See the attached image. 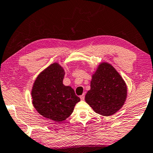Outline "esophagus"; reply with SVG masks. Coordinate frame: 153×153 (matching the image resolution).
Here are the masks:
<instances>
[{
  "mask_svg": "<svg viewBox=\"0 0 153 153\" xmlns=\"http://www.w3.org/2000/svg\"><path fill=\"white\" fill-rule=\"evenodd\" d=\"M80 99L82 101L84 100V99H85V94H82V95L80 96Z\"/></svg>",
  "mask_w": 153,
  "mask_h": 153,
  "instance_id": "obj_1",
  "label": "esophagus"
}]
</instances>
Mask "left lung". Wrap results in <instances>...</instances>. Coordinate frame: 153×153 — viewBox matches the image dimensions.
I'll list each match as a JSON object with an SVG mask.
<instances>
[{
    "instance_id": "8db88e82",
    "label": "left lung",
    "mask_w": 153,
    "mask_h": 153,
    "mask_svg": "<svg viewBox=\"0 0 153 153\" xmlns=\"http://www.w3.org/2000/svg\"><path fill=\"white\" fill-rule=\"evenodd\" d=\"M127 97V87L123 77L111 64L100 63L91 76L86 103L95 113L111 116L123 107Z\"/></svg>"
}]
</instances>
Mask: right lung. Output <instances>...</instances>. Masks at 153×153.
<instances>
[{
    "label": "right lung",
    "mask_w": 153,
    "mask_h": 153,
    "mask_svg": "<svg viewBox=\"0 0 153 153\" xmlns=\"http://www.w3.org/2000/svg\"><path fill=\"white\" fill-rule=\"evenodd\" d=\"M64 75V68L53 63L38 75L30 93L38 113L55 123L66 120L80 101L72 87L63 84Z\"/></svg>",
    "instance_id": "obj_1"
}]
</instances>
